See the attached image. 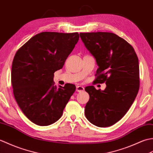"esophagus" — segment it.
<instances>
[{"mask_svg":"<svg viewBox=\"0 0 153 153\" xmlns=\"http://www.w3.org/2000/svg\"><path fill=\"white\" fill-rule=\"evenodd\" d=\"M84 90V88L82 86H77L76 88V91L78 92H81V91H83Z\"/></svg>","mask_w":153,"mask_h":153,"instance_id":"34e87169","label":"esophagus"}]
</instances>
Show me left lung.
<instances>
[{"instance_id":"left-lung-1","label":"left lung","mask_w":153,"mask_h":153,"mask_svg":"<svg viewBox=\"0 0 153 153\" xmlns=\"http://www.w3.org/2000/svg\"><path fill=\"white\" fill-rule=\"evenodd\" d=\"M84 46L96 59L97 83L106 84L104 90L87 86L90 99L85 116L98 127L117 123L127 113L140 88L139 60L130 44L116 34L81 33Z\"/></svg>"}]
</instances>
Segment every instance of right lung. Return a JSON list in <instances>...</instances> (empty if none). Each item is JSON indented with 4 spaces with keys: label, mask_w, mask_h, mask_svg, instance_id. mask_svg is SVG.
Instances as JSON below:
<instances>
[{
    "label": "right lung",
    "mask_w": 153,
    "mask_h": 153,
    "mask_svg": "<svg viewBox=\"0 0 153 153\" xmlns=\"http://www.w3.org/2000/svg\"><path fill=\"white\" fill-rule=\"evenodd\" d=\"M79 39L78 33L42 32L17 51L12 66L13 92L23 114L34 124L48 126L62 116L76 87L54 86L53 73L62 69Z\"/></svg>",
    "instance_id": "1"
}]
</instances>
